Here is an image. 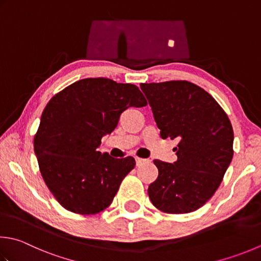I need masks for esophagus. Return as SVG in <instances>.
Wrapping results in <instances>:
<instances>
[{
    "label": "esophagus",
    "mask_w": 261,
    "mask_h": 261,
    "mask_svg": "<svg viewBox=\"0 0 261 261\" xmlns=\"http://www.w3.org/2000/svg\"><path fill=\"white\" fill-rule=\"evenodd\" d=\"M148 161L147 160H142V158H136V164L137 166H141L142 164H145V163H147Z\"/></svg>",
    "instance_id": "obj_1"
}]
</instances>
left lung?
Listing matches in <instances>:
<instances>
[{
    "label": "left lung",
    "instance_id": "1",
    "mask_svg": "<svg viewBox=\"0 0 261 261\" xmlns=\"http://www.w3.org/2000/svg\"><path fill=\"white\" fill-rule=\"evenodd\" d=\"M163 139H177V161L155 160L158 177L148 188L156 208L187 214L213 197L233 157V129L225 112L189 81L141 84Z\"/></svg>",
    "mask_w": 261,
    "mask_h": 261
}]
</instances>
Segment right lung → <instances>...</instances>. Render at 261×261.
I'll use <instances>...</instances> for the list:
<instances>
[{
    "instance_id": "add662e5",
    "label": "right lung",
    "mask_w": 261,
    "mask_h": 261,
    "mask_svg": "<svg viewBox=\"0 0 261 261\" xmlns=\"http://www.w3.org/2000/svg\"><path fill=\"white\" fill-rule=\"evenodd\" d=\"M146 105L137 86L107 78L79 80L48 101L34 150L46 186L65 209L91 215L111 205L136 161L98 151L100 140L122 112Z\"/></svg>"
}]
</instances>
